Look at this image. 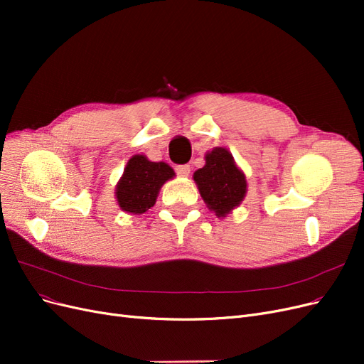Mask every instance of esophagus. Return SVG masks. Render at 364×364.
<instances>
[{
    "label": "esophagus",
    "instance_id": "1",
    "mask_svg": "<svg viewBox=\"0 0 364 364\" xmlns=\"http://www.w3.org/2000/svg\"><path fill=\"white\" fill-rule=\"evenodd\" d=\"M174 170L179 176H188L190 171H191V167H190V165H186V164H182V165H176Z\"/></svg>",
    "mask_w": 364,
    "mask_h": 364
}]
</instances>
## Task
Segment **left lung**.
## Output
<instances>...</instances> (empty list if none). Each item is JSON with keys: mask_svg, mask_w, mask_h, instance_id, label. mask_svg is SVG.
<instances>
[{"mask_svg": "<svg viewBox=\"0 0 364 364\" xmlns=\"http://www.w3.org/2000/svg\"><path fill=\"white\" fill-rule=\"evenodd\" d=\"M194 181L205 203L218 217H225L238 206L247 188L245 174L223 147H215L208 153L205 167L194 173Z\"/></svg>", "mask_w": 364, "mask_h": 364, "instance_id": "left-lung-1", "label": "left lung"}]
</instances>
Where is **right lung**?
I'll return each instance as SVG.
<instances>
[{"label": "right lung", "mask_w": 364, "mask_h": 364, "mask_svg": "<svg viewBox=\"0 0 364 364\" xmlns=\"http://www.w3.org/2000/svg\"><path fill=\"white\" fill-rule=\"evenodd\" d=\"M173 176V168L165 162H151L142 155L130 158L115 190L119 208L126 213L144 214L155 205L164 182Z\"/></svg>", "instance_id": "right-lung-1"}]
</instances>
